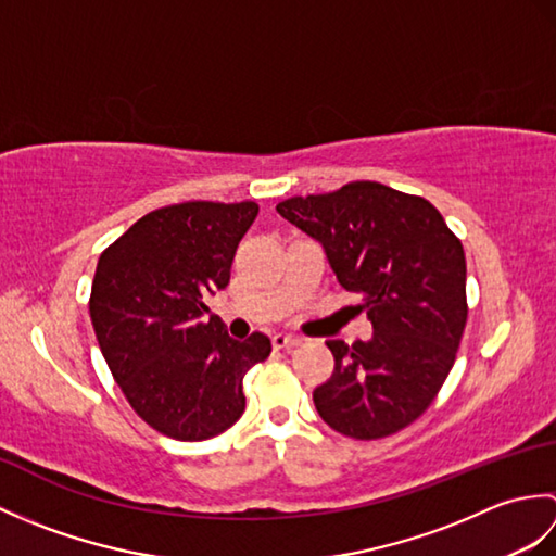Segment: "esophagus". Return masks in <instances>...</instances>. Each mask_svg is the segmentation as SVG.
I'll use <instances>...</instances> for the list:
<instances>
[{
  "label": "esophagus",
  "mask_w": 556,
  "mask_h": 556,
  "mask_svg": "<svg viewBox=\"0 0 556 556\" xmlns=\"http://www.w3.org/2000/svg\"><path fill=\"white\" fill-rule=\"evenodd\" d=\"M271 346H275L277 351H289V349L301 346V339L289 337V334H275V337H271Z\"/></svg>",
  "instance_id": "34e87169"
}]
</instances>
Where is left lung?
<instances>
[{
  "label": "left lung",
  "instance_id": "obj_1",
  "mask_svg": "<svg viewBox=\"0 0 556 556\" xmlns=\"http://www.w3.org/2000/svg\"><path fill=\"white\" fill-rule=\"evenodd\" d=\"M277 212L323 243L339 285L361 293L372 339L327 341L334 372L313 392L329 428L382 440L418 420L452 372L468 320L466 255L428 200L377 181L296 195Z\"/></svg>",
  "mask_w": 556,
  "mask_h": 556
}]
</instances>
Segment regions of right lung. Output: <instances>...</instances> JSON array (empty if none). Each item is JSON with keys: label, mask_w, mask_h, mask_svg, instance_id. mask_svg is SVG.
<instances>
[{"label": "right lung", "mask_w": 556, "mask_h": 556, "mask_svg": "<svg viewBox=\"0 0 556 556\" xmlns=\"http://www.w3.org/2000/svg\"><path fill=\"white\" fill-rule=\"evenodd\" d=\"M257 205L186 200L148 212L98 260L90 320L112 377L152 430L217 437L243 416V375L271 344L227 334L205 301L229 285Z\"/></svg>", "instance_id": "1"}]
</instances>
